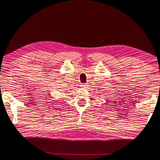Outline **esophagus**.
I'll list each match as a JSON object with an SVG mask.
<instances>
[{
	"instance_id": "1",
	"label": "esophagus",
	"mask_w": 160,
	"mask_h": 160,
	"mask_svg": "<svg viewBox=\"0 0 160 160\" xmlns=\"http://www.w3.org/2000/svg\"><path fill=\"white\" fill-rule=\"evenodd\" d=\"M81 86H82V87H85L86 85H85V84H82Z\"/></svg>"
}]
</instances>
